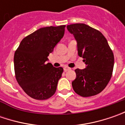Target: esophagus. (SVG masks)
Instances as JSON below:
<instances>
[{"label": "esophagus", "instance_id": "34e87169", "mask_svg": "<svg viewBox=\"0 0 125 125\" xmlns=\"http://www.w3.org/2000/svg\"><path fill=\"white\" fill-rule=\"evenodd\" d=\"M71 69H70V67H64V71L65 72H67V71H69V70H70Z\"/></svg>", "mask_w": 125, "mask_h": 125}]
</instances>
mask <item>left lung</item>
Masks as SVG:
<instances>
[{"mask_svg":"<svg viewBox=\"0 0 125 125\" xmlns=\"http://www.w3.org/2000/svg\"><path fill=\"white\" fill-rule=\"evenodd\" d=\"M77 42L78 55L86 67L76 69V77L72 85L76 93L91 97L101 93L111 78L114 65L113 51L101 32L84 23L67 26Z\"/></svg>","mask_w":125,"mask_h":125,"instance_id":"1","label":"left lung"}]
</instances>
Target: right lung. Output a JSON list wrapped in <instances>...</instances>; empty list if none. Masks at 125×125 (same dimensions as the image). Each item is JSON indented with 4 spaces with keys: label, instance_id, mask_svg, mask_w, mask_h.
I'll list each match as a JSON object with an SVG mask.
<instances>
[{
    "label": "right lung",
    "instance_id": "1",
    "mask_svg": "<svg viewBox=\"0 0 125 125\" xmlns=\"http://www.w3.org/2000/svg\"><path fill=\"white\" fill-rule=\"evenodd\" d=\"M65 26L41 28L23 38L14 56L18 83L31 97L50 98L56 91L63 69L46 62L48 56L64 36Z\"/></svg>",
    "mask_w": 125,
    "mask_h": 125
}]
</instances>
